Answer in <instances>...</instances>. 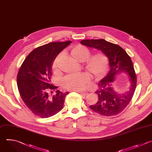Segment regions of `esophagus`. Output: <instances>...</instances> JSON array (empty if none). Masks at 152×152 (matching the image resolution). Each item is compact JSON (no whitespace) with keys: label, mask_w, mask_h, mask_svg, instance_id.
Here are the masks:
<instances>
[{"label":"esophagus","mask_w":152,"mask_h":152,"mask_svg":"<svg viewBox=\"0 0 152 152\" xmlns=\"http://www.w3.org/2000/svg\"><path fill=\"white\" fill-rule=\"evenodd\" d=\"M77 92H78L79 94H80V95H83V96H86V95L88 94V93H87V92H79V91H77Z\"/></svg>","instance_id":"esophagus-1"}]
</instances>
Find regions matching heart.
I'll list each match as a JSON object with an SVG mask.
<instances>
[{
  "label": "heart",
  "instance_id": "1",
  "mask_svg": "<svg viewBox=\"0 0 152 152\" xmlns=\"http://www.w3.org/2000/svg\"><path fill=\"white\" fill-rule=\"evenodd\" d=\"M70 56L78 62H84L85 69L95 78L102 77L107 72L108 66V58L103 52H98L90 56V51L86 47L77 45L71 48ZM62 55L57 56L52 63V69L54 73L59 72V63ZM90 81V76L86 72L70 74L62 80V87L73 91L84 90Z\"/></svg>",
  "mask_w": 152,
  "mask_h": 152
}]
</instances>
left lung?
I'll return each instance as SVG.
<instances>
[{
    "instance_id": "1",
    "label": "left lung",
    "mask_w": 152,
    "mask_h": 152,
    "mask_svg": "<svg viewBox=\"0 0 152 152\" xmlns=\"http://www.w3.org/2000/svg\"><path fill=\"white\" fill-rule=\"evenodd\" d=\"M82 45L98 49L104 53L109 59L110 70L99 83V89L95 93L98 101L95 105L89 106L95 112L105 116H113L122 112L130 102L137 86V75L130 56L119 45L103 39H85ZM126 73L130 77V87L123 94H118L112 83L118 74Z\"/></svg>"
}]
</instances>
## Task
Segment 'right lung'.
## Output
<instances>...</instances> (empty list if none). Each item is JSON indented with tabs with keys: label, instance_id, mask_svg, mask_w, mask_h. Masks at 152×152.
Instances as JSON below:
<instances>
[{
	"label": "right lung",
	"instance_id": "1",
	"mask_svg": "<svg viewBox=\"0 0 152 152\" xmlns=\"http://www.w3.org/2000/svg\"><path fill=\"white\" fill-rule=\"evenodd\" d=\"M72 42H54L40 46L27 56L17 77L21 99L28 108L42 117H51L61 110L68 92L53 90L57 88L51 83L52 63L56 56Z\"/></svg>",
	"mask_w": 152,
	"mask_h": 152
}]
</instances>
